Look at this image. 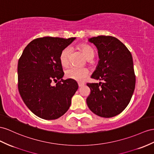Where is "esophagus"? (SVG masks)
Here are the masks:
<instances>
[{
    "label": "esophagus",
    "instance_id": "obj_1",
    "mask_svg": "<svg viewBox=\"0 0 154 154\" xmlns=\"http://www.w3.org/2000/svg\"><path fill=\"white\" fill-rule=\"evenodd\" d=\"M84 85V83L83 82H78V86H79V87H82V86Z\"/></svg>",
    "mask_w": 154,
    "mask_h": 154
}]
</instances>
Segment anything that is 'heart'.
<instances>
[{
  "instance_id": "b5f03b06",
  "label": "heart",
  "mask_w": 154,
  "mask_h": 154,
  "mask_svg": "<svg viewBox=\"0 0 154 154\" xmlns=\"http://www.w3.org/2000/svg\"><path fill=\"white\" fill-rule=\"evenodd\" d=\"M79 47L85 58L88 60H92L94 57V51L92 47L86 44H82ZM69 52L70 49L69 47H66L61 51L59 58L60 64L63 66H66L68 64ZM88 74L89 70L86 68H78L75 67H69L65 71V76L67 78L77 81H83L88 75Z\"/></svg>"
}]
</instances>
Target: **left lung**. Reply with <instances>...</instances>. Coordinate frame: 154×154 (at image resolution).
Returning a JSON list of instances; mask_svg holds the SVG:
<instances>
[{"instance_id":"left-lung-1","label":"left lung","mask_w":154,"mask_h":154,"mask_svg":"<svg viewBox=\"0 0 154 154\" xmlns=\"http://www.w3.org/2000/svg\"><path fill=\"white\" fill-rule=\"evenodd\" d=\"M97 47L100 60L91 77L102 82L87 83L86 103L96 115L111 118L128 105L135 87L132 55L117 38L98 36L88 39Z\"/></svg>"}]
</instances>
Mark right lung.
<instances>
[{
  "mask_svg": "<svg viewBox=\"0 0 154 154\" xmlns=\"http://www.w3.org/2000/svg\"><path fill=\"white\" fill-rule=\"evenodd\" d=\"M75 38L43 37L30 42L19 59L18 89L24 103L35 115L55 120L68 111L77 82L63 80L61 51ZM57 82L53 85L52 82Z\"/></svg>",
  "mask_w": 154,
  "mask_h": 154,
  "instance_id": "obj_1",
  "label": "right lung"
}]
</instances>
